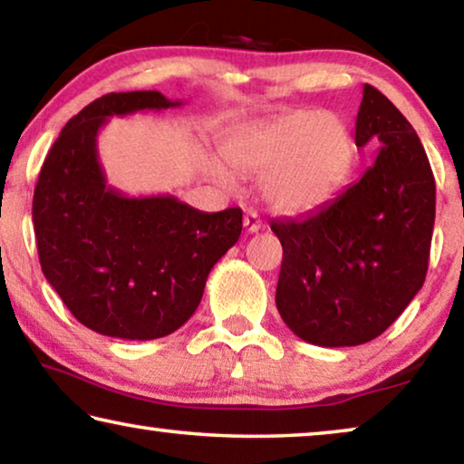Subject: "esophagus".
Wrapping results in <instances>:
<instances>
[{
    "mask_svg": "<svg viewBox=\"0 0 464 464\" xmlns=\"http://www.w3.org/2000/svg\"><path fill=\"white\" fill-rule=\"evenodd\" d=\"M244 227H246L247 233H258L260 227H262L258 214H256L254 210H247L246 217H244Z\"/></svg>",
    "mask_w": 464,
    "mask_h": 464,
    "instance_id": "obj_1",
    "label": "esophagus"
}]
</instances>
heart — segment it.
Wrapping results in <instances>:
<instances>
[{"mask_svg": "<svg viewBox=\"0 0 464 464\" xmlns=\"http://www.w3.org/2000/svg\"><path fill=\"white\" fill-rule=\"evenodd\" d=\"M220 158L233 175L260 177V198L268 210L306 217L340 191L354 145L337 114L294 110L233 130L220 143ZM214 177L231 181L220 169H214Z\"/></svg>", "mask_w": 464, "mask_h": 464, "instance_id": "heart-1", "label": "heart"}]
</instances>
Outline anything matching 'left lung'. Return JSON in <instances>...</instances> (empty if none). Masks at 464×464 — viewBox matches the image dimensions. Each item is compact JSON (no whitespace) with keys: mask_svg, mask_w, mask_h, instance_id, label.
Segmentation results:
<instances>
[{"mask_svg":"<svg viewBox=\"0 0 464 464\" xmlns=\"http://www.w3.org/2000/svg\"><path fill=\"white\" fill-rule=\"evenodd\" d=\"M358 148L382 143L361 181L321 210L271 220L283 246L276 310L300 340L343 348L382 335L423 287L435 179L419 135L375 87H362Z\"/></svg>","mask_w":464,"mask_h":464,"instance_id":"left-lung-1","label":"left lung"}]
</instances>
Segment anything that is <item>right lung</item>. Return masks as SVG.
Listing matches in <instances>:
<instances>
[{
  "mask_svg": "<svg viewBox=\"0 0 464 464\" xmlns=\"http://www.w3.org/2000/svg\"><path fill=\"white\" fill-rule=\"evenodd\" d=\"M160 92L102 95L72 116L41 166L33 225L41 271L74 319L119 340L183 327L212 266L241 235V210L202 212L175 196L129 198L98 156L110 116L179 108Z\"/></svg>",
  "mask_w": 464,
  "mask_h": 464,
  "instance_id": "obj_1",
  "label": "right lung"
}]
</instances>
